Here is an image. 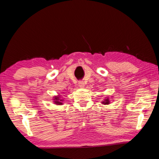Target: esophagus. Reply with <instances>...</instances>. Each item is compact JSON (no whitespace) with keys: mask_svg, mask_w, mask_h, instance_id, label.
Returning <instances> with one entry per match:
<instances>
[{"mask_svg":"<svg viewBox=\"0 0 159 159\" xmlns=\"http://www.w3.org/2000/svg\"><path fill=\"white\" fill-rule=\"evenodd\" d=\"M79 85L80 88H83L85 87V83L83 82V81H80V82L79 83Z\"/></svg>","mask_w":159,"mask_h":159,"instance_id":"1","label":"esophagus"}]
</instances>
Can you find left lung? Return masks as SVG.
Returning <instances> with one entry per match:
<instances>
[{"instance_id":"8db88e82","label":"left lung","mask_w":159,"mask_h":159,"mask_svg":"<svg viewBox=\"0 0 159 159\" xmlns=\"http://www.w3.org/2000/svg\"><path fill=\"white\" fill-rule=\"evenodd\" d=\"M111 99H113V98H111ZM101 103L102 104H104V105H108V104L111 103V101H110L109 97H106V98H104V99H103V101L101 102Z\"/></svg>"}]
</instances>
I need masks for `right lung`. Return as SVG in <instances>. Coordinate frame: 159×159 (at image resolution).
I'll return each mask as SVG.
<instances>
[{"label":"right lung","mask_w":159,"mask_h":159,"mask_svg":"<svg viewBox=\"0 0 159 159\" xmlns=\"http://www.w3.org/2000/svg\"><path fill=\"white\" fill-rule=\"evenodd\" d=\"M61 95H60V94H59V95H55L53 97V103L56 104V105L57 106H60V105H63V103H64V99L61 98Z\"/></svg>","instance_id":"add662e5"}]
</instances>
